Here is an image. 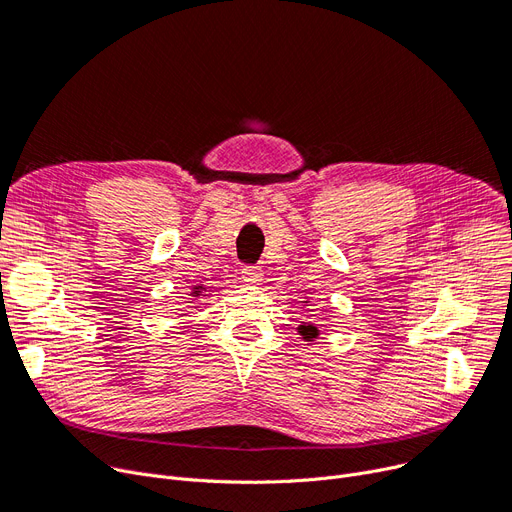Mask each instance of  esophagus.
Returning <instances> with one entry per match:
<instances>
[{
	"mask_svg": "<svg viewBox=\"0 0 512 512\" xmlns=\"http://www.w3.org/2000/svg\"><path fill=\"white\" fill-rule=\"evenodd\" d=\"M241 279L246 281L248 285H258L262 281V269H260V266H243Z\"/></svg>",
	"mask_w": 512,
	"mask_h": 512,
	"instance_id": "1",
	"label": "esophagus"
}]
</instances>
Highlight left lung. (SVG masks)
<instances>
[{
	"label": "left lung",
	"instance_id": "8db88e82",
	"mask_svg": "<svg viewBox=\"0 0 512 512\" xmlns=\"http://www.w3.org/2000/svg\"><path fill=\"white\" fill-rule=\"evenodd\" d=\"M298 333L302 335L304 342H314V339L319 337V329H316L312 323H302V325L298 327Z\"/></svg>",
	"mask_w": 512,
	"mask_h": 512
}]
</instances>
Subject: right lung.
Instances as JSON below:
<instances>
[{
  "instance_id": "add662e5",
  "label": "right lung",
  "mask_w": 512,
  "mask_h": 512,
  "mask_svg": "<svg viewBox=\"0 0 512 512\" xmlns=\"http://www.w3.org/2000/svg\"><path fill=\"white\" fill-rule=\"evenodd\" d=\"M204 291H206V287H204V285H193V287H191V296H193V300L202 298V296H204Z\"/></svg>"
}]
</instances>
